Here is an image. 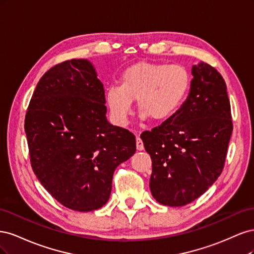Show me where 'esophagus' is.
I'll use <instances>...</instances> for the list:
<instances>
[{
    "label": "esophagus",
    "instance_id": "esophagus-1",
    "mask_svg": "<svg viewBox=\"0 0 254 254\" xmlns=\"http://www.w3.org/2000/svg\"><path fill=\"white\" fill-rule=\"evenodd\" d=\"M136 149L137 150H143L144 149V145H143V142L142 140L140 139L139 136H136Z\"/></svg>",
    "mask_w": 254,
    "mask_h": 254
}]
</instances>
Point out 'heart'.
Returning <instances> with one entry per match:
<instances>
[{
	"label": "heart",
	"mask_w": 254,
	"mask_h": 254,
	"mask_svg": "<svg viewBox=\"0 0 254 254\" xmlns=\"http://www.w3.org/2000/svg\"><path fill=\"white\" fill-rule=\"evenodd\" d=\"M190 86V75L183 65L141 61L122 73L120 86L107 89L105 99L120 126L128 124L135 101L142 119L164 122L178 112Z\"/></svg>",
	"instance_id": "heart-1"
}]
</instances>
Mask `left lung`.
<instances>
[{"label":"left lung","mask_w":254,"mask_h":254,"mask_svg":"<svg viewBox=\"0 0 254 254\" xmlns=\"http://www.w3.org/2000/svg\"><path fill=\"white\" fill-rule=\"evenodd\" d=\"M191 75L178 112L141 134L152 161L150 191L168 206L194 201L217 180L233 129L222 76L204 63L191 66Z\"/></svg>","instance_id":"left-lung-1"}]
</instances>
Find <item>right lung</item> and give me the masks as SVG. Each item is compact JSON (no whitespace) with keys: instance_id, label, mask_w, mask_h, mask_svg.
<instances>
[{"instance_id":"add662e5","label":"right lung","mask_w":254,"mask_h":254,"mask_svg":"<svg viewBox=\"0 0 254 254\" xmlns=\"http://www.w3.org/2000/svg\"><path fill=\"white\" fill-rule=\"evenodd\" d=\"M105 104L94 65L72 59L42 76L26 112L34 173L57 201L74 211L106 204L115 168L136 150L135 136L107 120Z\"/></svg>"}]
</instances>
